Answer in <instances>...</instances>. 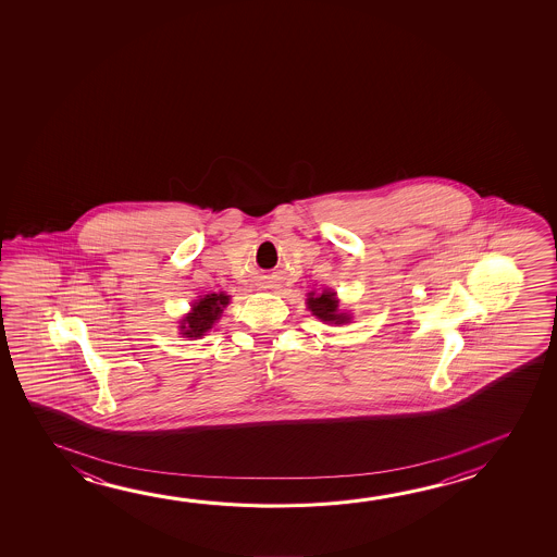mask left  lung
<instances>
[{"mask_svg": "<svg viewBox=\"0 0 557 557\" xmlns=\"http://www.w3.org/2000/svg\"><path fill=\"white\" fill-rule=\"evenodd\" d=\"M307 307L310 312L317 317V319L326 322V324H346L351 320V317L347 312H339L337 307L336 293L324 289L320 295L309 293V299H307Z\"/></svg>", "mask_w": 557, "mask_h": 557, "instance_id": "obj_1", "label": "left lung"}]
</instances>
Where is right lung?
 I'll return each mask as SVG.
<instances>
[{
  "mask_svg": "<svg viewBox=\"0 0 557 557\" xmlns=\"http://www.w3.org/2000/svg\"><path fill=\"white\" fill-rule=\"evenodd\" d=\"M228 305L227 293H210L191 305V310L181 322V334L191 339L206 336L208 330L220 320L221 312Z\"/></svg>",
  "mask_w": 557,
  "mask_h": 557,
  "instance_id": "add662e5",
  "label": "right lung"
}]
</instances>
